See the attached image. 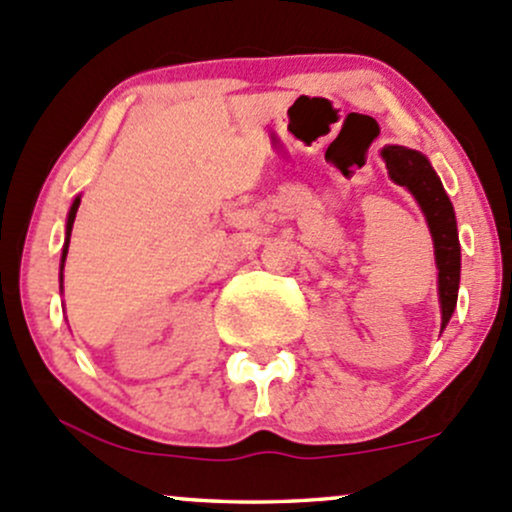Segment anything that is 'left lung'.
<instances>
[{"label": "left lung", "mask_w": 512, "mask_h": 512, "mask_svg": "<svg viewBox=\"0 0 512 512\" xmlns=\"http://www.w3.org/2000/svg\"><path fill=\"white\" fill-rule=\"evenodd\" d=\"M380 157L387 164L389 179L396 186H404L416 198L418 208H421L428 222L435 246V266H438V297L442 317L440 329H445L457 307L459 271H462L455 208H452L440 176L435 174L426 154L401 145H387L382 147Z\"/></svg>", "instance_id": "obj_1"}]
</instances>
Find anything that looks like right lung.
I'll use <instances>...</instances> for the list:
<instances>
[{
  "mask_svg": "<svg viewBox=\"0 0 512 512\" xmlns=\"http://www.w3.org/2000/svg\"><path fill=\"white\" fill-rule=\"evenodd\" d=\"M79 203H82V195H77L72 203L70 212H67V225H65V244H62V258H60V287H62V268H65V258H67V249H70V237H72V225H74V217H77Z\"/></svg>",
  "mask_w": 512,
  "mask_h": 512,
  "instance_id": "1",
  "label": "right lung"
}]
</instances>
